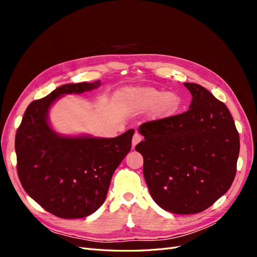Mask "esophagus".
I'll return each mask as SVG.
<instances>
[{
    "label": "esophagus",
    "instance_id": "esophagus-1",
    "mask_svg": "<svg viewBox=\"0 0 257 257\" xmlns=\"http://www.w3.org/2000/svg\"><path fill=\"white\" fill-rule=\"evenodd\" d=\"M142 141H143V136L139 133H135L133 136V139H132V145H133V147H135L138 143H141Z\"/></svg>",
    "mask_w": 257,
    "mask_h": 257
}]
</instances>
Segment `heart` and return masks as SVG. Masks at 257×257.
Returning <instances> with one entry per match:
<instances>
[{
	"label": "heart",
	"instance_id": "1",
	"mask_svg": "<svg viewBox=\"0 0 257 257\" xmlns=\"http://www.w3.org/2000/svg\"><path fill=\"white\" fill-rule=\"evenodd\" d=\"M121 99L130 109L136 111L153 110L158 116L175 113L180 106V97L150 87L126 88L121 92Z\"/></svg>",
	"mask_w": 257,
	"mask_h": 257
}]
</instances>
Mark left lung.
I'll list each match as a JSON object with an SVG mask.
<instances>
[{
	"instance_id": "1",
	"label": "left lung",
	"mask_w": 257,
	"mask_h": 257,
	"mask_svg": "<svg viewBox=\"0 0 257 257\" xmlns=\"http://www.w3.org/2000/svg\"><path fill=\"white\" fill-rule=\"evenodd\" d=\"M190 109L139 126L145 141L144 177L153 200L166 211H204L228 191L240 150L239 134L224 103L197 83L184 82Z\"/></svg>"
}]
</instances>
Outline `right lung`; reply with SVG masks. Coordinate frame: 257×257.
Returning <instances> with one entry per match:
<instances>
[{"label":"right lung","instance_id":"add662e5","mask_svg":"<svg viewBox=\"0 0 257 257\" xmlns=\"http://www.w3.org/2000/svg\"><path fill=\"white\" fill-rule=\"evenodd\" d=\"M100 85L67 83L31 103L15 149L22 188L46 211L62 219L85 217L103 205L114 170L132 147L134 130L114 138L64 137L52 131L48 110L58 97Z\"/></svg>","mask_w":257,"mask_h":257}]
</instances>
